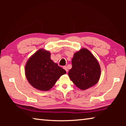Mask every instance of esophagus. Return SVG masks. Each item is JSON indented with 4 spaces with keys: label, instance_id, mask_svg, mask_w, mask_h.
<instances>
[{
    "label": "esophagus",
    "instance_id": "34e87169",
    "mask_svg": "<svg viewBox=\"0 0 126 126\" xmlns=\"http://www.w3.org/2000/svg\"><path fill=\"white\" fill-rule=\"evenodd\" d=\"M63 68L65 70V71H66V72H68V68H67V67H66V66H64V67H63Z\"/></svg>",
    "mask_w": 126,
    "mask_h": 126
}]
</instances>
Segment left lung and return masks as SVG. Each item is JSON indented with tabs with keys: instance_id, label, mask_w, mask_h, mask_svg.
Here are the masks:
<instances>
[{
	"instance_id": "obj_1",
	"label": "left lung",
	"mask_w": 126,
	"mask_h": 126,
	"mask_svg": "<svg viewBox=\"0 0 126 126\" xmlns=\"http://www.w3.org/2000/svg\"><path fill=\"white\" fill-rule=\"evenodd\" d=\"M72 64L68 75L78 88L86 90L97 83L101 76V68L90 51L83 48L74 53Z\"/></svg>"
}]
</instances>
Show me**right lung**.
<instances>
[{"mask_svg":"<svg viewBox=\"0 0 126 126\" xmlns=\"http://www.w3.org/2000/svg\"><path fill=\"white\" fill-rule=\"evenodd\" d=\"M65 73L64 69L50 59V53L43 49L30 57L25 67V76L29 83L43 91L49 90L59 77Z\"/></svg>","mask_w":126,"mask_h":126,"instance_id":"right-lung-1","label":"right lung"}]
</instances>
